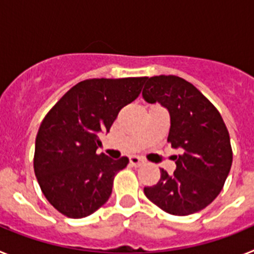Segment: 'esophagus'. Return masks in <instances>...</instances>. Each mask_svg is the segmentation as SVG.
I'll use <instances>...</instances> for the list:
<instances>
[{"mask_svg":"<svg viewBox=\"0 0 254 254\" xmlns=\"http://www.w3.org/2000/svg\"><path fill=\"white\" fill-rule=\"evenodd\" d=\"M129 164L132 167H141L143 164V159H141L140 156H136V155H132V156H129Z\"/></svg>","mask_w":254,"mask_h":254,"instance_id":"obj_1","label":"esophagus"}]
</instances>
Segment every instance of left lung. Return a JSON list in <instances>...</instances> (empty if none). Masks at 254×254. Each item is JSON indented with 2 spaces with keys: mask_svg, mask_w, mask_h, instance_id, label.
I'll return each mask as SVG.
<instances>
[{
  "mask_svg": "<svg viewBox=\"0 0 254 254\" xmlns=\"http://www.w3.org/2000/svg\"><path fill=\"white\" fill-rule=\"evenodd\" d=\"M142 98L169 112L168 141L177 169H161L158 185L143 188L147 198L168 214L186 216L210 205L223 190L233 163L230 137L223 118L201 91L178 76L145 78Z\"/></svg>",
  "mask_w": 254,
  "mask_h": 254,
  "instance_id": "obj_1",
  "label": "left lung"
}]
</instances>
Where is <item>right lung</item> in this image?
<instances>
[{
    "mask_svg": "<svg viewBox=\"0 0 254 254\" xmlns=\"http://www.w3.org/2000/svg\"><path fill=\"white\" fill-rule=\"evenodd\" d=\"M145 78L85 80L44 117L35 138L34 172L61 214L81 219L108 201L114 176L129 160L96 155L99 134L109 132L121 109L137 98Z\"/></svg>",
    "mask_w": 254,
    "mask_h": 254,
    "instance_id": "add662e5",
    "label": "right lung"
}]
</instances>
